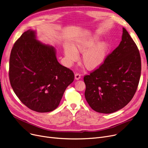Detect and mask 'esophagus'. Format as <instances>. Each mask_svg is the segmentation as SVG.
I'll use <instances>...</instances> for the list:
<instances>
[{"label": "esophagus", "mask_w": 148, "mask_h": 148, "mask_svg": "<svg viewBox=\"0 0 148 148\" xmlns=\"http://www.w3.org/2000/svg\"><path fill=\"white\" fill-rule=\"evenodd\" d=\"M80 77H81V75H80V73H76L75 74V80H79V79H80Z\"/></svg>", "instance_id": "esophagus-1"}]
</instances>
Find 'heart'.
<instances>
[{
    "instance_id": "heart-1",
    "label": "heart",
    "mask_w": 148,
    "mask_h": 148,
    "mask_svg": "<svg viewBox=\"0 0 148 148\" xmlns=\"http://www.w3.org/2000/svg\"><path fill=\"white\" fill-rule=\"evenodd\" d=\"M98 40L97 37L91 36L78 41L73 47L65 45L64 53L68 65L78 60L79 52H83L82 62L88 69H94L102 65L109 49V44L101 41L97 44Z\"/></svg>"
}]
</instances>
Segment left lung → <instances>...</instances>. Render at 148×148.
<instances>
[{
	"mask_svg": "<svg viewBox=\"0 0 148 148\" xmlns=\"http://www.w3.org/2000/svg\"><path fill=\"white\" fill-rule=\"evenodd\" d=\"M141 75L137 46L123 27L122 41L98 68L84 76V96L95 112L112 113L127 105L137 90Z\"/></svg>",
	"mask_w": 148,
	"mask_h": 148,
	"instance_id": "1",
	"label": "left lung"
}]
</instances>
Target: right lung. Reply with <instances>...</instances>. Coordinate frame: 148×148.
I'll list each match as a JSON object with an SVG mask.
<instances>
[{
  "label": "right lung",
  "mask_w": 148,
  "mask_h": 148,
  "mask_svg": "<svg viewBox=\"0 0 148 148\" xmlns=\"http://www.w3.org/2000/svg\"><path fill=\"white\" fill-rule=\"evenodd\" d=\"M9 78L23 104L32 110L45 113L58 107L74 74L59 63L53 47L36 40L34 31L28 30L12 47Z\"/></svg>",
  "instance_id": "right-lung-1"
}]
</instances>
